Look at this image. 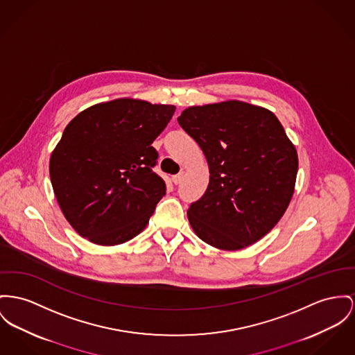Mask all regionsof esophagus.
Listing matches in <instances>:
<instances>
[{"label":"esophagus","instance_id":"obj_1","mask_svg":"<svg viewBox=\"0 0 355 355\" xmlns=\"http://www.w3.org/2000/svg\"><path fill=\"white\" fill-rule=\"evenodd\" d=\"M183 176H184V173H183V172H182V173H178V175L172 176V182H173L175 184H180V183H182V180H183Z\"/></svg>","mask_w":355,"mask_h":355}]
</instances>
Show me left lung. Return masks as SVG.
Here are the masks:
<instances>
[{
  "mask_svg": "<svg viewBox=\"0 0 355 355\" xmlns=\"http://www.w3.org/2000/svg\"><path fill=\"white\" fill-rule=\"evenodd\" d=\"M179 125L206 156L210 180L189 206V225L206 243L239 250L266 236L286 211L299 159L268 109L242 101L189 106Z\"/></svg>",
  "mask_w": 355,
  "mask_h": 355,
  "instance_id": "8db88e82",
  "label": "left lung"
}]
</instances>
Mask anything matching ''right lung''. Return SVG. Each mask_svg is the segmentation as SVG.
<instances>
[{"instance_id": "1", "label": "right lung", "mask_w": 355, "mask_h": 355, "mask_svg": "<svg viewBox=\"0 0 355 355\" xmlns=\"http://www.w3.org/2000/svg\"><path fill=\"white\" fill-rule=\"evenodd\" d=\"M176 107L119 98L80 112L66 126L49 159L56 200L73 230L114 246L146 227L166 182L153 172L152 142Z\"/></svg>"}]
</instances>
